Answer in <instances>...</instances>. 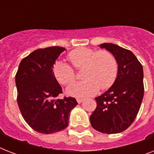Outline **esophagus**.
I'll list each match as a JSON object with an SVG mask.
<instances>
[{"label":"esophagus","instance_id":"esophagus-1","mask_svg":"<svg viewBox=\"0 0 154 154\" xmlns=\"http://www.w3.org/2000/svg\"><path fill=\"white\" fill-rule=\"evenodd\" d=\"M83 100H84V99H82V98H77V101L80 104V103H82V101H83Z\"/></svg>","mask_w":154,"mask_h":154}]
</instances>
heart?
Instances as JSON below:
<instances>
[{
    "mask_svg": "<svg viewBox=\"0 0 154 154\" xmlns=\"http://www.w3.org/2000/svg\"><path fill=\"white\" fill-rule=\"evenodd\" d=\"M68 58L76 69H83L82 77L85 79L68 88L67 94L70 96L94 95L100 88L104 90L110 88L117 78V60L108 50L96 51L88 48H81L70 52ZM53 71L57 80L65 85L72 84L77 78L74 69L60 60L53 65Z\"/></svg>",
    "mask_w": 154,
    "mask_h": 154,
    "instance_id": "b5f03b06",
    "label": "heart"
}]
</instances>
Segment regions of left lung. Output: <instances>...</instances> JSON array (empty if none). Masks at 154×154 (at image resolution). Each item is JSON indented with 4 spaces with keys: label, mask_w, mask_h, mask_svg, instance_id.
<instances>
[{
    "label": "left lung",
    "mask_w": 154,
    "mask_h": 154,
    "mask_svg": "<svg viewBox=\"0 0 154 154\" xmlns=\"http://www.w3.org/2000/svg\"><path fill=\"white\" fill-rule=\"evenodd\" d=\"M100 46L114 56L118 72L112 86L95 98L90 123L103 134H118L131 125L139 112L144 96L143 68L130 50L111 43Z\"/></svg>",
    "instance_id": "obj_1"
}]
</instances>
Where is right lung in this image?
I'll return each mask as SVG.
<instances>
[{"label": "right lung", "mask_w": 154, "mask_h": 154, "mask_svg": "<svg viewBox=\"0 0 154 154\" xmlns=\"http://www.w3.org/2000/svg\"><path fill=\"white\" fill-rule=\"evenodd\" d=\"M65 50L60 46L37 49L23 58L16 74L20 112L27 124L41 134H53L67 128L70 112L77 105L72 97L58 98L62 88L53 67Z\"/></svg>", "instance_id": "add662e5"}]
</instances>
